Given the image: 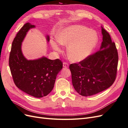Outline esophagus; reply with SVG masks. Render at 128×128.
<instances>
[{"label":"esophagus","mask_w":128,"mask_h":128,"mask_svg":"<svg viewBox=\"0 0 128 128\" xmlns=\"http://www.w3.org/2000/svg\"><path fill=\"white\" fill-rule=\"evenodd\" d=\"M63 67L64 68H68L69 67V64L67 62H64L63 63Z\"/></svg>","instance_id":"34e87169"}]
</instances>
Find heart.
I'll return each mask as SVG.
<instances>
[{
    "label": "heart",
    "instance_id": "heart-1",
    "mask_svg": "<svg viewBox=\"0 0 128 128\" xmlns=\"http://www.w3.org/2000/svg\"><path fill=\"white\" fill-rule=\"evenodd\" d=\"M56 38L60 44L68 45L67 54L69 59L74 62H80L86 58L98 40V34L95 31L80 25L65 27L59 32ZM51 45L57 52H61L60 46L55 42L52 41Z\"/></svg>",
    "mask_w": 128,
    "mask_h": 128
}]
</instances>
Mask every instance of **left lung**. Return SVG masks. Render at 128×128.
I'll return each instance as SVG.
<instances>
[{"label":"left lung","mask_w":128,"mask_h":128,"mask_svg":"<svg viewBox=\"0 0 128 128\" xmlns=\"http://www.w3.org/2000/svg\"><path fill=\"white\" fill-rule=\"evenodd\" d=\"M102 42L98 51L69 66L72 86L82 96L97 94L110 88L116 77L118 53L115 42L102 26Z\"/></svg>","instance_id":"8db88e82"}]
</instances>
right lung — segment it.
I'll return each mask as SVG.
<instances>
[{
  "mask_svg": "<svg viewBox=\"0 0 128 128\" xmlns=\"http://www.w3.org/2000/svg\"><path fill=\"white\" fill-rule=\"evenodd\" d=\"M35 26L26 23L14 38L9 58V66L16 86L26 94L36 98L46 96L51 92L58 74L62 69L59 59L46 57L28 60L23 55L21 44L26 32ZM47 40H50L47 36Z\"/></svg>",
  "mask_w": 128,
  "mask_h": 128,
  "instance_id": "right-lung-1",
  "label": "right lung"
}]
</instances>
